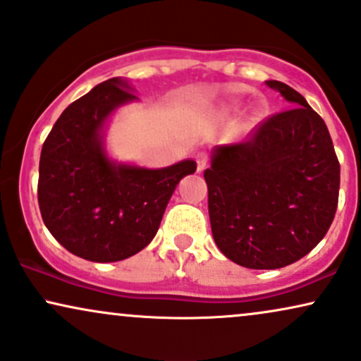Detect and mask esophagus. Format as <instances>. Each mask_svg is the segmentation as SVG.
<instances>
[{
	"mask_svg": "<svg viewBox=\"0 0 361 361\" xmlns=\"http://www.w3.org/2000/svg\"><path fill=\"white\" fill-rule=\"evenodd\" d=\"M195 160H197V171L202 172L204 169H206V164H207V155L201 152L197 154V157H195Z\"/></svg>",
	"mask_w": 361,
	"mask_h": 361,
	"instance_id": "esophagus-1",
	"label": "esophagus"
}]
</instances>
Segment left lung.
Returning <instances> with one entry per match:
<instances>
[{
  "mask_svg": "<svg viewBox=\"0 0 361 361\" xmlns=\"http://www.w3.org/2000/svg\"><path fill=\"white\" fill-rule=\"evenodd\" d=\"M291 109L251 139L217 145L204 171L217 247L249 269H278L308 255L338 207L340 162L326 123L286 83L268 80Z\"/></svg>",
  "mask_w": 361,
  "mask_h": 361,
  "instance_id": "left-lung-1",
  "label": "left lung"
}]
</instances>
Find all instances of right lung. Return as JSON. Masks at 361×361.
Returning <instances> with one entry per match:
<instances>
[{"label": "right lung", "instance_id": "1", "mask_svg": "<svg viewBox=\"0 0 361 361\" xmlns=\"http://www.w3.org/2000/svg\"><path fill=\"white\" fill-rule=\"evenodd\" d=\"M137 100L122 78H110L68 105L39 157L38 204L53 238L95 262L127 259L157 234L171 195L194 160L147 169L109 159L104 127L117 106Z\"/></svg>", "mask_w": 361, "mask_h": 361}]
</instances>
